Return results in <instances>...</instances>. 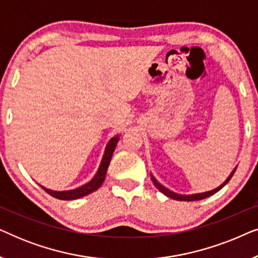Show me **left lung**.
<instances>
[{
    "label": "left lung",
    "instance_id": "8db88e82",
    "mask_svg": "<svg viewBox=\"0 0 258 258\" xmlns=\"http://www.w3.org/2000/svg\"><path fill=\"white\" fill-rule=\"evenodd\" d=\"M236 171V168L234 169V171L231 172L230 174V176H229V177L225 179V181L222 183V184L218 186V188H216V189H214V190H210V191H206V192H201V194H194V195H178V194H175V192H172V191H170V190L169 189H167L165 188V186H163L162 184H160V183H158L156 179H155V177L153 175H151V179H153V183H154V185L156 186V188L160 190V191L162 192V194H164L165 196H168V197H170V199H174V200H177V201H188V202H191V201H200V200H203V199H207V197H209V196H211V195H214L215 192H217L218 190H221L222 188H223V186L227 184V183L230 181V178L232 177V175H234V172Z\"/></svg>",
    "mask_w": 258,
    "mask_h": 258
}]
</instances>
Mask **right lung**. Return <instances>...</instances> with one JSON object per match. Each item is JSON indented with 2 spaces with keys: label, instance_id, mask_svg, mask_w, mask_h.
Instances as JSON below:
<instances>
[{
  "label": "right lung",
  "instance_id": "right-lung-1",
  "mask_svg": "<svg viewBox=\"0 0 258 258\" xmlns=\"http://www.w3.org/2000/svg\"><path fill=\"white\" fill-rule=\"evenodd\" d=\"M118 142V136L112 137V139L109 141V143L107 144V148H105V153L103 155V158H102L101 165L98 168V170L96 172V175L94 176V178L91 179L90 182H88L87 184H84L80 188H76L74 190H67V191H54V190L47 189L44 186H42V189L44 191H47L49 195L55 197V199L58 200H63V201H70V200H76V199H81V197L87 196L91 194L95 190H97L103 183L104 178H105V174H107V169L109 167V163L111 161V156L112 153H114L116 144Z\"/></svg>",
  "mask_w": 258,
  "mask_h": 258
}]
</instances>
